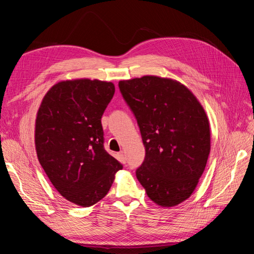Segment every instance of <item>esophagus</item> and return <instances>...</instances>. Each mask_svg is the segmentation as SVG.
Returning <instances> with one entry per match:
<instances>
[{"label":"esophagus","instance_id":"1","mask_svg":"<svg viewBox=\"0 0 254 254\" xmlns=\"http://www.w3.org/2000/svg\"><path fill=\"white\" fill-rule=\"evenodd\" d=\"M118 158H119V160L121 161L122 163H126V157H125V153L123 152V151H121L119 155H118Z\"/></svg>","mask_w":254,"mask_h":254}]
</instances>
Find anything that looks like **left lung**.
Returning <instances> with one entry per match:
<instances>
[{
    "instance_id": "8db88e82",
    "label": "left lung",
    "mask_w": 254,
    "mask_h": 254,
    "mask_svg": "<svg viewBox=\"0 0 254 254\" xmlns=\"http://www.w3.org/2000/svg\"><path fill=\"white\" fill-rule=\"evenodd\" d=\"M119 87L140 127L145 159L136 178L158 205L175 206L193 194L211 150V131L201 104L172 78L146 75Z\"/></svg>"
}]
</instances>
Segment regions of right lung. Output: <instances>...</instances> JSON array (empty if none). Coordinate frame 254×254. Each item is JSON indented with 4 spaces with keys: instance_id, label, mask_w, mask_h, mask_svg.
Returning a JSON list of instances; mask_svg holds the SVG:
<instances>
[{
    "instance_id": "add662e5",
    "label": "right lung",
    "mask_w": 254,
    "mask_h": 254,
    "mask_svg": "<svg viewBox=\"0 0 254 254\" xmlns=\"http://www.w3.org/2000/svg\"><path fill=\"white\" fill-rule=\"evenodd\" d=\"M110 81H59L38 109L35 145L50 181L66 200L87 207L108 193L123 166L104 148L101 119L114 94Z\"/></svg>"
}]
</instances>
